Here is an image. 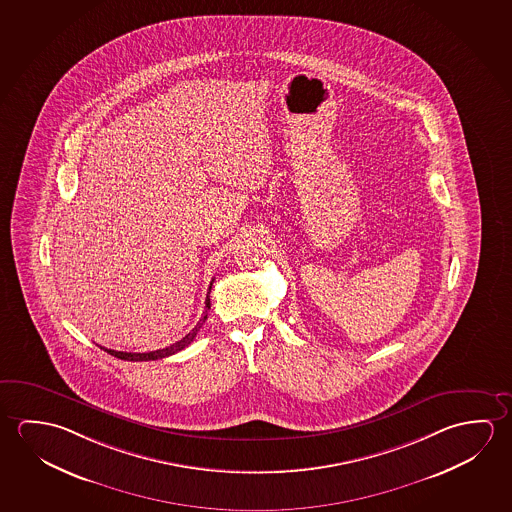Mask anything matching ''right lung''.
<instances>
[{
	"mask_svg": "<svg viewBox=\"0 0 512 512\" xmlns=\"http://www.w3.org/2000/svg\"><path fill=\"white\" fill-rule=\"evenodd\" d=\"M214 282V280H212ZM212 282L209 285V293H207V300H205V309H210V289H212ZM207 310H205V314H203L202 319L196 323V327L187 334V336L182 337L180 341H176V343L169 344L166 348H162V350H155V352H146V353H132V352H116V350H107V348H103L105 352L110 353V355H114V357H118L121 361H159V359H164V357H169V355H175L176 352H180V350H184L185 346H189V344L193 343L194 337L198 334V330L202 328L203 323H205V319H207Z\"/></svg>",
	"mask_w": 512,
	"mask_h": 512,
	"instance_id": "add662e5",
	"label": "right lung"
}]
</instances>
